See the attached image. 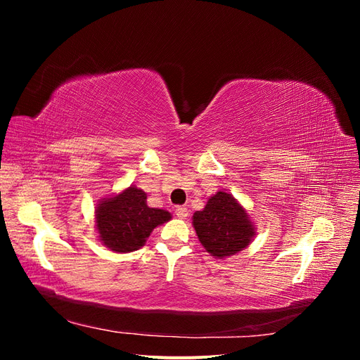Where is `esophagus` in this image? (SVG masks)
<instances>
[{"mask_svg": "<svg viewBox=\"0 0 360 360\" xmlns=\"http://www.w3.org/2000/svg\"><path fill=\"white\" fill-rule=\"evenodd\" d=\"M176 214H177L179 219H186V217L189 216L188 207H184V205H179V207H176Z\"/></svg>", "mask_w": 360, "mask_h": 360, "instance_id": "34e87169", "label": "esophagus"}]
</instances>
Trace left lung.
Instances as JSON below:
<instances>
[{"label":"left lung","mask_w":360,"mask_h":360,"mask_svg":"<svg viewBox=\"0 0 360 360\" xmlns=\"http://www.w3.org/2000/svg\"><path fill=\"white\" fill-rule=\"evenodd\" d=\"M192 225L200 243L216 258L240 252L255 236L246 210L231 193L222 191L210 197L201 212L193 213Z\"/></svg>","instance_id":"obj_1"}]
</instances>
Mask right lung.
Returning <instances> with one entry per match:
<instances>
[{
  "label": "right lung",
  "instance_id": "add662e5",
  "mask_svg": "<svg viewBox=\"0 0 360 360\" xmlns=\"http://www.w3.org/2000/svg\"><path fill=\"white\" fill-rule=\"evenodd\" d=\"M171 219V213L147 205V193L130 186L103 198L96 207V228L99 240L114 252H132L144 246L158 225Z\"/></svg>",
  "mask_w": 360,
  "mask_h": 360
}]
</instances>
